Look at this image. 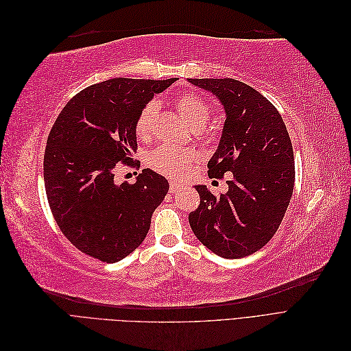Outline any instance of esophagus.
I'll return each mask as SVG.
<instances>
[{"label":"esophagus","mask_w":351,"mask_h":351,"mask_svg":"<svg viewBox=\"0 0 351 351\" xmlns=\"http://www.w3.org/2000/svg\"><path fill=\"white\" fill-rule=\"evenodd\" d=\"M182 187H183V184H182V183L173 182V180H171V182H169V192H171V193H176V192H178V190L182 189Z\"/></svg>","instance_id":"34e87169"}]
</instances>
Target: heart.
I'll return each instance as SVG.
<instances>
[{
	"label": "heart",
	"mask_w": 351,
	"mask_h": 351,
	"mask_svg": "<svg viewBox=\"0 0 351 351\" xmlns=\"http://www.w3.org/2000/svg\"><path fill=\"white\" fill-rule=\"evenodd\" d=\"M176 107L178 112L182 114L183 119L192 125L193 129H199V127L204 125L209 119V108L206 102L200 95L195 92H186L180 95L176 99ZM156 112L158 104L152 101L147 102L139 111V114H137V119L134 123V133L141 141L149 139L152 136ZM193 159V152L177 149V147L173 146H162L151 152L149 158H147V162H149V165L154 169H156V171L162 173L168 177H180L192 167Z\"/></svg>",
	"instance_id": "1"
}]
</instances>
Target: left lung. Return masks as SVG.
<instances>
[{
	"mask_svg": "<svg viewBox=\"0 0 351 351\" xmlns=\"http://www.w3.org/2000/svg\"><path fill=\"white\" fill-rule=\"evenodd\" d=\"M187 80L214 95L226 112L208 174H232L219 197L206 186H195L200 205L190 212V227L218 256H247L272 239L290 204L294 154L289 132L277 108L249 84L234 79Z\"/></svg>",
	"mask_w": 351,
	"mask_h": 351,
	"instance_id": "left-lung-1",
	"label": "left lung"
}]
</instances>
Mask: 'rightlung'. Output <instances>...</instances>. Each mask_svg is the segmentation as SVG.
I'll list each match as a JSON object with an SVG mask.
<instances>
[{"label": "right lung", "mask_w": 351, "mask_h": 351, "mask_svg": "<svg viewBox=\"0 0 351 351\" xmlns=\"http://www.w3.org/2000/svg\"><path fill=\"white\" fill-rule=\"evenodd\" d=\"M176 79L115 77L83 89L60 112L47 141L44 180L60 230L79 250L114 263L141 246L167 178L146 168L134 184H117L114 169L130 164L137 114Z\"/></svg>", "instance_id": "1"}]
</instances>
